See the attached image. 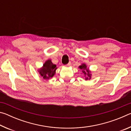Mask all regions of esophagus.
Masks as SVG:
<instances>
[{"mask_svg": "<svg viewBox=\"0 0 131 131\" xmlns=\"http://www.w3.org/2000/svg\"><path fill=\"white\" fill-rule=\"evenodd\" d=\"M70 64H71V63H70V62H69V63H68V64H66V65L65 66H70Z\"/></svg>", "mask_w": 131, "mask_h": 131, "instance_id": "34e87169", "label": "esophagus"}]
</instances>
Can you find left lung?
<instances>
[{
	"label": "left lung",
	"mask_w": 131,
	"mask_h": 131,
	"mask_svg": "<svg viewBox=\"0 0 131 131\" xmlns=\"http://www.w3.org/2000/svg\"><path fill=\"white\" fill-rule=\"evenodd\" d=\"M79 68L81 69L82 71H83V72L84 73V74L88 75V77H86L85 80H88V79H90L91 76V74H90V70H88V69L87 68V66H86L85 64H82L81 66H79Z\"/></svg>",
	"instance_id": "obj_1"
}]
</instances>
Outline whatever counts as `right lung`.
Listing matches in <instances>:
<instances>
[{
  "label": "right lung",
  "instance_id": "add662e5",
  "mask_svg": "<svg viewBox=\"0 0 131 131\" xmlns=\"http://www.w3.org/2000/svg\"><path fill=\"white\" fill-rule=\"evenodd\" d=\"M56 65L52 63L51 60H48L43 65V67L39 70L41 76L44 79H50L54 76L57 69Z\"/></svg>",
  "mask_w": 131,
  "mask_h": 131
}]
</instances>
